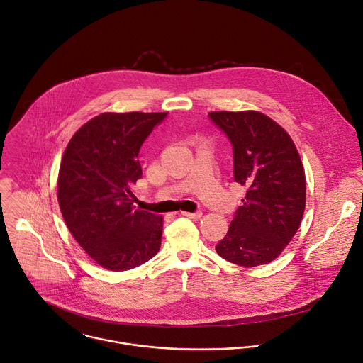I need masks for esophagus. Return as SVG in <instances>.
Here are the masks:
<instances>
[{"label": "esophagus", "instance_id": "1", "mask_svg": "<svg viewBox=\"0 0 363 363\" xmlns=\"http://www.w3.org/2000/svg\"><path fill=\"white\" fill-rule=\"evenodd\" d=\"M184 216H187V218H190V219H200L202 218V212H182Z\"/></svg>", "mask_w": 363, "mask_h": 363}]
</instances>
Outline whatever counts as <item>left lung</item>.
Listing matches in <instances>:
<instances>
[{"label": "left lung", "instance_id": "obj_1", "mask_svg": "<svg viewBox=\"0 0 363 363\" xmlns=\"http://www.w3.org/2000/svg\"><path fill=\"white\" fill-rule=\"evenodd\" d=\"M213 123L233 147V177L247 189L216 252L240 267L274 261L298 230L306 174L289 133L258 111H213Z\"/></svg>", "mask_w": 363, "mask_h": 363}]
</instances>
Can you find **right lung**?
<instances>
[{
    "instance_id": "add662e5",
    "label": "right lung",
    "mask_w": 363,
    "mask_h": 363,
    "mask_svg": "<svg viewBox=\"0 0 363 363\" xmlns=\"http://www.w3.org/2000/svg\"><path fill=\"white\" fill-rule=\"evenodd\" d=\"M167 112H104L70 138L57 200L76 242L102 268L133 269L161 247L163 216L135 208L138 152Z\"/></svg>"
}]
</instances>
